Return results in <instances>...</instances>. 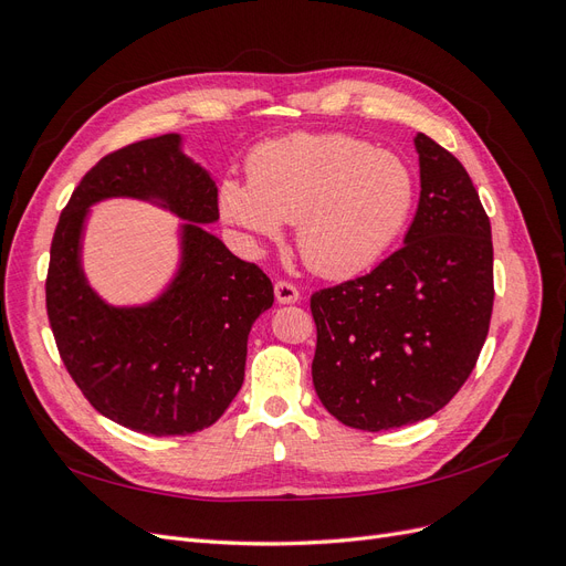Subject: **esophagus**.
<instances>
[{"label": "esophagus", "instance_id": "obj_1", "mask_svg": "<svg viewBox=\"0 0 566 566\" xmlns=\"http://www.w3.org/2000/svg\"><path fill=\"white\" fill-rule=\"evenodd\" d=\"M273 295H276L279 304H295L300 302V290L295 285H290L285 281H279L273 285Z\"/></svg>", "mask_w": 566, "mask_h": 566}]
</instances>
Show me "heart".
I'll return each mask as SVG.
<instances>
[{"label":"heart","mask_w":566,"mask_h":566,"mask_svg":"<svg viewBox=\"0 0 566 566\" xmlns=\"http://www.w3.org/2000/svg\"><path fill=\"white\" fill-rule=\"evenodd\" d=\"M248 181H221L219 212L245 238L273 241L297 224L302 260L321 276L370 269L413 210L416 179L389 150L349 134H290L256 148Z\"/></svg>","instance_id":"1"}]
</instances>
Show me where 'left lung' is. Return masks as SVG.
I'll list each match as a JSON object with an SVG mask.
<instances>
[{"instance_id":"obj_1","label":"left lung","mask_w":566,"mask_h":566,"mask_svg":"<svg viewBox=\"0 0 566 566\" xmlns=\"http://www.w3.org/2000/svg\"><path fill=\"white\" fill-rule=\"evenodd\" d=\"M420 200L403 248L312 295V378L339 422L380 432L434 416L470 378L493 310L491 221L465 167L418 134Z\"/></svg>"}]
</instances>
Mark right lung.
<instances>
[{"label": "right lung", "instance_id": "right-lung-1", "mask_svg": "<svg viewBox=\"0 0 566 566\" xmlns=\"http://www.w3.org/2000/svg\"><path fill=\"white\" fill-rule=\"evenodd\" d=\"M113 197L156 203L182 219L174 279L142 305H111L83 271L91 208ZM217 219V184L186 156L181 134L111 153L61 212L46 276L51 331L87 401L134 432H200L224 416L243 385L248 335L271 310L273 285L205 229Z\"/></svg>", "mask_w": 566, "mask_h": 566}]
</instances>
